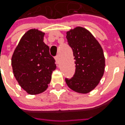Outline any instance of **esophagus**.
<instances>
[{
  "instance_id": "1",
  "label": "esophagus",
  "mask_w": 125,
  "mask_h": 125,
  "mask_svg": "<svg viewBox=\"0 0 125 125\" xmlns=\"http://www.w3.org/2000/svg\"><path fill=\"white\" fill-rule=\"evenodd\" d=\"M55 62H56V63L58 64V62H59V56H58V55H56V56H55Z\"/></svg>"
}]
</instances>
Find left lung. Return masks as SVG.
<instances>
[{"label": "left lung", "instance_id": "left-lung-1", "mask_svg": "<svg viewBox=\"0 0 125 125\" xmlns=\"http://www.w3.org/2000/svg\"><path fill=\"white\" fill-rule=\"evenodd\" d=\"M66 34L76 64L74 75L70 79H65L66 83L78 93H88L97 86L104 73L103 49L92 33L83 27H76Z\"/></svg>", "mask_w": 125, "mask_h": 125}]
</instances>
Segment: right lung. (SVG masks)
<instances>
[{"instance_id": "add662e5", "label": "right lung", "mask_w": 125, "mask_h": 125, "mask_svg": "<svg viewBox=\"0 0 125 125\" xmlns=\"http://www.w3.org/2000/svg\"><path fill=\"white\" fill-rule=\"evenodd\" d=\"M44 32L31 29L21 38L12 56L13 73L19 85L27 93L44 92L56 69L49 47L44 42Z\"/></svg>"}]
</instances>
